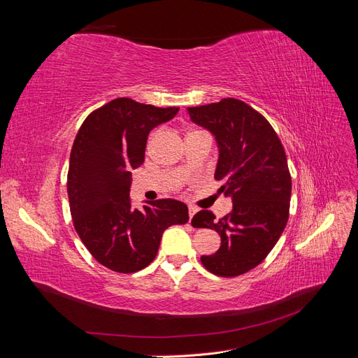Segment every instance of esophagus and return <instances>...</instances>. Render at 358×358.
Returning <instances> with one entry per match:
<instances>
[{
    "label": "esophagus",
    "instance_id": "34e87169",
    "mask_svg": "<svg viewBox=\"0 0 358 358\" xmlns=\"http://www.w3.org/2000/svg\"><path fill=\"white\" fill-rule=\"evenodd\" d=\"M196 212H197V209H196V208H194V206H189V208H188V213H189V220H192V216H194V215H196Z\"/></svg>",
    "mask_w": 358,
    "mask_h": 358
}]
</instances>
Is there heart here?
<instances>
[{"label": "heart", "instance_id": "b5f03b06", "mask_svg": "<svg viewBox=\"0 0 358 358\" xmlns=\"http://www.w3.org/2000/svg\"><path fill=\"white\" fill-rule=\"evenodd\" d=\"M192 133H194V131H192Z\"/></svg>", "mask_w": 358, "mask_h": 358}]
</instances>
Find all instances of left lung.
Listing matches in <instances>:
<instances>
[{"instance_id":"obj_1","label":"left lung","mask_w":358,"mask_h":358,"mask_svg":"<svg viewBox=\"0 0 358 358\" xmlns=\"http://www.w3.org/2000/svg\"><path fill=\"white\" fill-rule=\"evenodd\" d=\"M192 122L215 136L220 148L215 179L230 196L233 210L215 220L210 210L194 215V227L212 229L221 246L201 264L222 278L257 267L282 234L291 199V175L282 143L267 119L237 99L188 107Z\"/></svg>"}]
</instances>
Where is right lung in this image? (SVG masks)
Here are the masks:
<instances>
[{"instance_id": "right-lung-1", "label": "right lung", "mask_w": 358, "mask_h": 358, "mask_svg": "<svg viewBox=\"0 0 358 358\" xmlns=\"http://www.w3.org/2000/svg\"><path fill=\"white\" fill-rule=\"evenodd\" d=\"M178 112L122 96L90 113L74 138L67 175L73 225L91 255L113 272L149 266L164 230L189 220L182 201L161 199L138 210L129 199L131 169L143 164L149 131Z\"/></svg>"}]
</instances>
